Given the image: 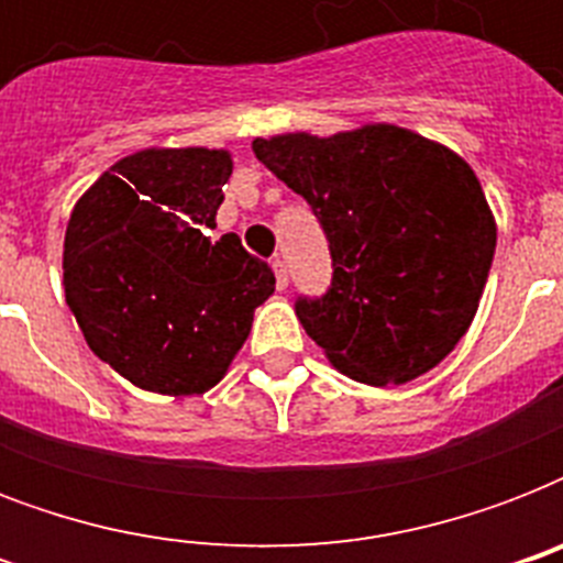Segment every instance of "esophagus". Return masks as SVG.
I'll return each instance as SVG.
<instances>
[{
    "mask_svg": "<svg viewBox=\"0 0 563 563\" xmlns=\"http://www.w3.org/2000/svg\"><path fill=\"white\" fill-rule=\"evenodd\" d=\"M272 268H274V277H277V289H286V286H289V268H286V263H283L280 256L274 260Z\"/></svg>",
    "mask_w": 563,
    "mask_h": 563,
    "instance_id": "esophagus-1",
    "label": "esophagus"
}]
</instances>
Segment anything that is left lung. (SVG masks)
I'll return each instance as SVG.
<instances>
[{
    "instance_id": "8db88e82",
    "label": "left lung",
    "mask_w": 563,
    "mask_h": 563,
    "mask_svg": "<svg viewBox=\"0 0 563 563\" xmlns=\"http://www.w3.org/2000/svg\"><path fill=\"white\" fill-rule=\"evenodd\" d=\"M254 154L330 239L333 286L295 312L333 368L379 388L435 368L467 333L497 247L467 161L388 122L256 136Z\"/></svg>"
}]
</instances>
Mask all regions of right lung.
Masks as SVG:
<instances>
[{
	"label": "right lung",
	"instance_id": "right-lung-1",
	"mask_svg": "<svg viewBox=\"0 0 563 563\" xmlns=\"http://www.w3.org/2000/svg\"><path fill=\"white\" fill-rule=\"evenodd\" d=\"M233 157L143 148L75 201L64 239L66 303L90 351L136 388L203 394L245 344L274 272L216 228Z\"/></svg>",
	"mask_w": 563,
	"mask_h": 563
}]
</instances>
